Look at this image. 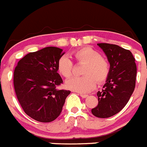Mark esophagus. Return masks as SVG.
<instances>
[{
  "mask_svg": "<svg viewBox=\"0 0 147 147\" xmlns=\"http://www.w3.org/2000/svg\"><path fill=\"white\" fill-rule=\"evenodd\" d=\"M80 96L82 97V98H86L88 96V94H85V93H80Z\"/></svg>",
  "mask_w": 147,
  "mask_h": 147,
  "instance_id": "34e87169",
  "label": "esophagus"
}]
</instances>
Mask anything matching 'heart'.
<instances>
[{"label": "heart", "mask_w": 147, "mask_h": 147, "mask_svg": "<svg viewBox=\"0 0 147 147\" xmlns=\"http://www.w3.org/2000/svg\"><path fill=\"white\" fill-rule=\"evenodd\" d=\"M79 64H85L82 74L84 76H75L66 82L68 89L79 93H88L96 86V82L105 81L110 72V65L98 51L90 47H83L73 52ZM74 63L67 56L63 55L57 62V71L62 76L68 78L72 75Z\"/></svg>", "instance_id": "1"}]
</instances>
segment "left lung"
I'll use <instances>...</instances> for the list:
<instances>
[{"mask_svg":"<svg viewBox=\"0 0 147 147\" xmlns=\"http://www.w3.org/2000/svg\"><path fill=\"white\" fill-rule=\"evenodd\" d=\"M110 62V72L102 91L97 92L98 104L91 110L98 118H109L125 107L136 87L137 67L130 51L117 45L98 43Z\"/></svg>","mask_w":147,"mask_h":147,"instance_id":"1","label":"left lung"}]
</instances>
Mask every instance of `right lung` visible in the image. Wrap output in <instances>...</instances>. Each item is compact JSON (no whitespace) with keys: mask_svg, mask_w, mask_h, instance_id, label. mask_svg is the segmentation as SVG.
<instances>
[{"mask_svg":"<svg viewBox=\"0 0 147 147\" xmlns=\"http://www.w3.org/2000/svg\"><path fill=\"white\" fill-rule=\"evenodd\" d=\"M65 53L46 47L23 57L14 71V88L24 112L40 122H51L60 115L70 90H57L63 81L57 62Z\"/></svg>","mask_w":147,"mask_h":147,"instance_id":"right-lung-1","label":"right lung"}]
</instances>
